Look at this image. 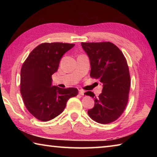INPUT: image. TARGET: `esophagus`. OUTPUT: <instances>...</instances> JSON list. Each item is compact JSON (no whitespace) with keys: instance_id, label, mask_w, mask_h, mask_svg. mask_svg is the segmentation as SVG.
Here are the masks:
<instances>
[{"instance_id":"34e87169","label":"esophagus","mask_w":157,"mask_h":157,"mask_svg":"<svg viewBox=\"0 0 157 157\" xmlns=\"http://www.w3.org/2000/svg\"><path fill=\"white\" fill-rule=\"evenodd\" d=\"M79 95H84V91H83V90H82V89L79 90Z\"/></svg>"}]
</instances>
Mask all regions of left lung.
<instances>
[{"instance_id":"left-lung-1","label":"left lung","mask_w":157,"mask_h":157,"mask_svg":"<svg viewBox=\"0 0 157 157\" xmlns=\"http://www.w3.org/2000/svg\"><path fill=\"white\" fill-rule=\"evenodd\" d=\"M89 56L90 76L102 84V91L96 98L91 91L84 94L94 98V107L88 111L92 120L101 124L117 120L125 109L130 88L128 65L121 50L111 42L81 43Z\"/></svg>"}]
</instances>
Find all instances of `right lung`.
Returning <instances> with one entry per match:
<instances>
[{"label": "right lung", "instance_id": "right-lung-1", "mask_svg": "<svg viewBox=\"0 0 157 157\" xmlns=\"http://www.w3.org/2000/svg\"><path fill=\"white\" fill-rule=\"evenodd\" d=\"M75 46L66 43H43L36 46L21 70L20 91L29 112L41 121H48L64 110L69 98L78 94L76 88L52 85L63 55Z\"/></svg>", "mask_w": 157, "mask_h": 157}]
</instances>
